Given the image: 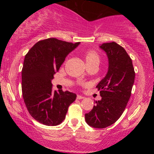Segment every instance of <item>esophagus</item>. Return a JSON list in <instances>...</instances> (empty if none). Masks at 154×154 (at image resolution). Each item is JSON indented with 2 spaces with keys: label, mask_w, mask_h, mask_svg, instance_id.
<instances>
[{
  "label": "esophagus",
  "mask_w": 154,
  "mask_h": 154,
  "mask_svg": "<svg viewBox=\"0 0 154 154\" xmlns=\"http://www.w3.org/2000/svg\"><path fill=\"white\" fill-rule=\"evenodd\" d=\"M77 99H83V98H85V97L82 96V95H77Z\"/></svg>",
  "instance_id": "esophagus-1"
}]
</instances>
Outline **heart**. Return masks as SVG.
Here are the masks:
<instances>
[{
	"instance_id": "b5f03b06",
	"label": "heart",
	"mask_w": 154,
	"mask_h": 154,
	"mask_svg": "<svg viewBox=\"0 0 154 154\" xmlns=\"http://www.w3.org/2000/svg\"><path fill=\"white\" fill-rule=\"evenodd\" d=\"M85 59L86 63L91 64V63H98L100 61L99 55L96 51L93 50L88 51L85 54Z\"/></svg>"
}]
</instances>
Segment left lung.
Instances as JSON below:
<instances>
[{"label":"left lung","instance_id":"obj_1","mask_svg":"<svg viewBox=\"0 0 154 154\" xmlns=\"http://www.w3.org/2000/svg\"><path fill=\"white\" fill-rule=\"evenodd\" d=\"M100 48L107 54L109 70L96 86L101 100H96L85 115L88 125L95 128H105L119 119L130 98L135 77L131 58L123 47L111 42Z\"/></svg>","mask_w":154,"mask_h":154}]
</instances>
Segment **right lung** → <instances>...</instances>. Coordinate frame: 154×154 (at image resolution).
<instances>
[{"mask_svg":"<svg viewBox=\"0 0 154 154\" xmlns=\"http://www.w3.org/2000/svg\"><path fill=\"white\" fill-rule=\"evenodd\" d=\"M79 43L48 38L36 43L24 58L22 70V90L29 114L48 126L59 125L77 95L69 91H53L51 79L66 56Z\"/></svg>","mask_w":154,"mask_h":154,"instance_id":"obj_1","label":"right lung"}]
</instances>
